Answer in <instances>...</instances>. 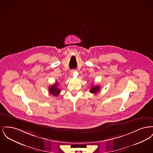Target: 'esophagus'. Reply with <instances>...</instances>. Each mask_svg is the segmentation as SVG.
<instances>
[{"label": "esophagus", "mask_w": 153, "mask_h": 153, "mask_svg": "<svg viewBox=\"0 0 153 153\" xmlns=\"http://www.w3.org/2000/svg\"><path fill=\"white\" fill-rule=\"evenodd\" d=\"M70 73H71V74L72 76H73V75H74V74H75V73H76V70H75V69L71 70V72H70Z\"/></svg>", "instance_id": "1"}]
</instances>
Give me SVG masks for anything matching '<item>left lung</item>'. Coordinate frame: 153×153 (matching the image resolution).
I'll return each mask as SVG.
<instances>
[{
	"instance_id": "8db88e82",
	"label": "left lung",
	"mask_w": 153,
	"mask_h": 153,
	"mask_svg": "<svg viewBox=\"0 0 153 153\" xmlns=\"http://www.w3.org/2000/svg\"><path fill=\"white\" fill-rule=\"evenodd\" d=\"M100 91V86L99 85H95L92 87L91 89H90V92L92 94H95L96 93H97L98 92H99Z\"/></svg>"
}]
</instances>
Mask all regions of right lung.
<instances>
[{"label":"right lung","instance_id":"obj_1","mask_svg":"<svg viewBox=\"0 0 153 153\" xmlns=\"http://www.w3.org/2000/svg\"><path fill=\"white\" fill-rule=\"evenodd\" d=\"M58 83L56 82L54 85H51V87H49V94H52L53 96H57L59 93H60V89L58 88Z\"/></svg>","mask_w":153,"mask_h":153}]
</instances>
